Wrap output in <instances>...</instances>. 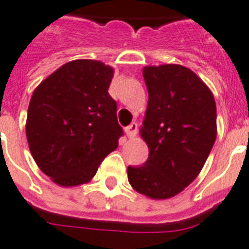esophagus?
Returning a JSON list of instances; mask_svg holds the SVG:
<instances>
[{
    "label": "esophagus",
    "mask_w": 249,
    "mask_h": 249,
    "mask_svg": "<svg viewBox=\"0 0 249 249\" xmlns=\"http://www.w3.org/2000/svg\"><path fill=\"white\" fill-rule=\"evenodd\" d=\"M124 132H126V135L128 139H134L137 134V123H135V122L131 123L130 126H127L126 128H124Z\"/></svg>",
    "instance_id": "34e87169"
}]
</instances>
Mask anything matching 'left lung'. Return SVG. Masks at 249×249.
I'll use <instances>...</instances> for the list:
<instances>
[{
	"label": "left lung",
	"instance_id": "1",
	"mask_svg": "<svg viewBox=\"0 0 249 249\" xmlns=\"http://www.w3.org/2000/svg\"><path fill=\"white\" fill-rule=\"evenodd\" d=\"M149 100L140 135L148 160L130 166L131 186L150 199H168L203 168L217 135L213 93L193 71L178 64L142 69Z\"/></svg>",
	"mask_w": 249,
	"mask_h": 249
}]
</instances>
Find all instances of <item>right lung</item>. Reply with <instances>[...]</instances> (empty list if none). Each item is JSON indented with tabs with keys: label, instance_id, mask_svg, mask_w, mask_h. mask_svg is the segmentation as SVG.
Listing matches in <instances>:
<instances>
[{
	"label": "right lung",
	"instance_id": "add662e5",
	"mask_svg": "<svg viewBox=\"0 0 249 249\" xmlns=\"http://www.w3.org/2000/svg\"><path fill=\"white\" fill-rule=\"evenodd\" d=\"M114 69L97 60L69 61L32 95L25 134L32 157L55 184H86L123 135L109 95Z\"/></svg>",
	"mask_w": 249,
	"mask_h": 249
}]
</instances>
